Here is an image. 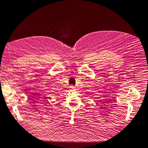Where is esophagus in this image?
<instances>
[{
	"mask_svg": "<svg viewBox=\"0 0 148 148\" xmlns=\"http://www.w3.org/2000/svg\"><path fill=\"white\" fill-rule=\"evenodd\" d=\"M70 88H71V89H74V88H75V87L74 86H71Z\"/></svg>",
	"mask_w": 148,
	"mask_h": 148,
	"instance_id": "1",
	"label": "esophagus"
}]
</instances>
